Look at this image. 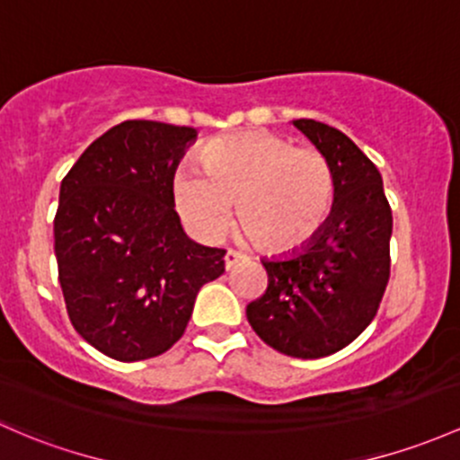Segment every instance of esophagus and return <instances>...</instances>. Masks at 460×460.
Returning <instances> with one entry per match:
<instances>
[{
	"instance_id": "34e87169",
	"label": "esophagus",
	"mask_w": 460,
	"mask_h": 460,
	"mask_svg": "<svg viewBox=\"0 0 460 460\" xmlns=\"http://www.w3.org/2000/svg\"><path fill=\"white\" fill-rule=\"evenodd\" d=\"M238 262H243V255L235 253V251H226V253H225V269L231 270Z\"/></svg>"
}]
</instances>
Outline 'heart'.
<instances>
[{
  "label": "heart",
  "instance_id": "obj_1",
  "mask_svg": "<svg viewBox=\"0 0 460 460\" xmlns=\"http://www.w3.org/2000/svg\"><path fill=\"white\" fill-rule=\"evenodd\" d=\"M200 169L178 167L173 205L200 240H216L235 216L244 234L264 249H299L328 220L335 173L319 149L295 147L269 132L217 137L202 147Z\"/></svg>",
  "mask_w": 460,
  "mask_h": 460
}]
</instances>
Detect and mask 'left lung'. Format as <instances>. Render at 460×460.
<instances>
[{
    "label": "left lung",
    "instance_id": "1",
    "mask_svg": "<svg viewBox=\"0 0 460 460\" xmlns=\"http://www.w3.org/2000/svg\"><path fill=\"white\" fill-rule=\"evenodd\" d=\"M293 125L331 163L335 202L306 244L262 260L269 287L246 319L282 355L319 359L355 341L376 315L390 278L393 211L379 169L344 132L313 119Z\"/></svg>",
    "mask_w": 460,
    "mask_h": 460
}]
</instances>
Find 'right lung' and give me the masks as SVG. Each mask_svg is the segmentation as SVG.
<instances>
[{
	"mask_svg": "<svg viewBox=\"0 0 460 460\" xmlns=\"http://www.w3.org/2000/svg\"><path fill=\"white\" fill-rule=\"evenodd\" d=\"M193 128L125 120L61 181L55 255L75 331L119 361L163 355L185 332L202 284L225 273V251L187 238L173 176Z\"/></svg>",
	"mask_w": 460,
	"mask_h": 460,
	"instance_id": "1",
	"label": "right lung"
}]
</instances>
